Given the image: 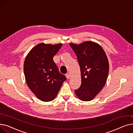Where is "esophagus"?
<instances>
[{
	"label": "esophagus",
	"mask_w": 133,
	"mask_h": 133,
	"mask_svg": "<svg viewBox=\"0 0 133 133\" xmlns=\"http://www.w3.org/2000/svg\"><path fill=\"white\" fill-rule=\"evenodd\" d=\"M66 78H67V79H69L71 77V75L69 73H67V74H66Z\"/></svg>",
	"instance_id": "34e87169"
}]
</instances>
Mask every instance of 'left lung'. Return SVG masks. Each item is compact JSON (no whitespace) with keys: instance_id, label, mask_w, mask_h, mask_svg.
<instances>
[{"instance_id":"obj_1","label":"left lung","mask_w":133,"mask_h":133,"mask_svg":"<svg viewBox=\"0 0 133 133\" xmlns=\"http://www.w3.org/2000/svg\"><path fill=\"white\" fill-rule=\"evenodd\" d=\"M69 45L76 55L81 72V85L75 93L82 101H91L106 84L109 68L107 57L102 47L93 41Z\"/></svg>"}]
</instances>
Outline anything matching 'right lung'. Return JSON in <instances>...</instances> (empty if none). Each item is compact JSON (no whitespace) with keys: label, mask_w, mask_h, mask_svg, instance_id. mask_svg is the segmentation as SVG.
Returning a JSON list of instances; mask_svg holds the SVG:
<instances>
[{"label":"right lung","mask_w":133,"mask_h":133,"mask_svg":"<svg viewBox=\"0 0 133 133\" xmlns=\"http://www.w3.org/2000/svg\"><path fill=\"white\" fill-rule=\"evenodd\" d=\"M62 46L60 43H40L26 57L24 64L26 82L34 94L43 101L53 100L66 80L53 59Z\"/></svg>","instance_id":"obj_1"}]
</instances>
